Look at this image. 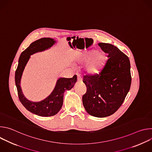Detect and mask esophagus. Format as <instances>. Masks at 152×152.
Instances as JSON below:
<instances>
[{
    "mask_svg": "<svg viewBox=\"0 0 152 152\" xmlns=\"http://www.w3.org/2000/svg\"><path fill=\"white\" fill-rule=\"evenodd\" d=\"M77 81H79V82L82 81V78H81V77H80V76L79 75H77Z\"/></svg>",
    "mask_w": 152,
    "mask_h": 152,
    "instance_id": "34e87169",
    "label": "esophagus"
}]
</instances>
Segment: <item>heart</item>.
Returning a JSON list of instances; mask_svg holds the SVG:
<instances>
[{
	"instance_id": "obj_1",
	"label": "heart",
	"mask_w": 152,
	"mask_h": 152,
	"mask_svg": "<svg viewBox=\"0 0 152 152\" xmlns=\"http://www.w3.org/2000/svg\"><path fill=\"white\" fill-rule=\"evenodd\" d=\"M84 62H88L86 66V70L91 75L98 73L103 68L106 61V56L104 53L96 51H90L86 53L83 58Z\"/></svg>"
}]
</instances>
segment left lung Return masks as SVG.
<instances>
[{"instance_id":"8db88e82","label":"left lung","mask_w":152,"mask_h":152,"mask_svg":"<svg viewBox=\"0 0 152 152\" xmlns=\"http://www.w3.org/2000/svg\"><path fill=\"white\" fill-rule=\"evenodd\" d=\"M98 45L108 59L99 74L83 76L86 92L82 96V103L90 115L102 118L113 114L121 106L132 78L127 56L113 45L100 42Z\"/></svg>"}]
</instances>
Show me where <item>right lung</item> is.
Listing matches in <instances>:
<instances>
[{
	"label": "right lung",
	"instance_id": "1",
	"mask_svg": "<svg viewBox=\"0 0 152 152\" xmlns=\"http://www.w3.org/2000/svg\"><path fill=\"white\" fill-rule=\"evenodd\" d=\"M55 42L56 41L53 38H42L31 43L30 46L21 53L15 73V82L20 102L28 111L41 117H50L56 114L62 106L64 91L71 90L77 81L76 75L72 78H59L52 93L40 102H31L24 96L20 86V80L30 56L38 52L49 49Z\"/></svg>",
	"mask_w": 152,
	"mask_h": 152
}]
</instances>
